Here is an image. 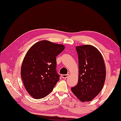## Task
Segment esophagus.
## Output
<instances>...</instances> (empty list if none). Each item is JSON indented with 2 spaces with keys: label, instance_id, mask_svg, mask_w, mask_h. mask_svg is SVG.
<instances>
[{
  "label": "esophagus",
  "instance_id": "1",
  "mask_svg": "<svg viewBox=\"0 0 121 121\" xmlns=\"http://www.w3.org/2000/svg\"><path fill=\"white\" fill-rule=\"evenodd\" d=\"M69 74H63V75H61V77L62 78H66L68 77L69 76Z\"/></svg>",
  "mask_w": 121,
  "mask_h": 121
}]
</instances>
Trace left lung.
Listing matches in <instances>:
<instances>
[{"mask_svg":"<svg viewBox=\"0 0 121 121\" xmlns=\"http://www.w3.org/2000/svg\"><path fill=\"white\" fill-rule=\"evenodd\" d=\"M78 56L79 78L71 91L81 102H90L99 93L106 78L103 56L95 47L85 45L76 47Z\"/></svg>","mask_w":121,"mask_h":121,"instance_id":"left-lung-1","label":"left lung"}]
</instances>
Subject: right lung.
<instances>
[{"label":"right lung","instance_id":"add662e5","mask_svg":"<svg viewBox=\"0 0 121 121\" xmlns=\"http://www.w3.org/2000/svg\"><path fill=\"white\" fill-rule=\"evenodd\" d=\"M64 48L62 44L43 40L27 52L22 65L21 76L27 91L34 99L46 97L59 80L56 57Z\"/></svg>","mask_w":121,"mask_h":121}]
</instances>
